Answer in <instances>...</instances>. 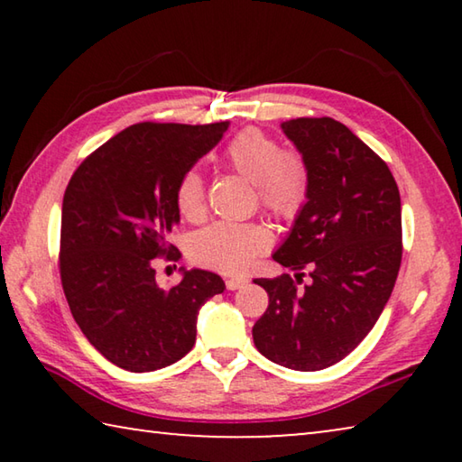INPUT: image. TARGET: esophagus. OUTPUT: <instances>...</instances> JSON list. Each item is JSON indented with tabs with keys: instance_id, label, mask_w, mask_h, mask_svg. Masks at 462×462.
<instances>
[{
	"instance_id": "esophagus-1",
	"label": "esophagus",
	"mask_w": 462,
	"mask_h": 462,
	"mask_svg": "<svg viewBox=\"0 0 462 462\" xmlns=\"http://www.w3.org/2000/svg\"><path fill=\"white\" fill-rule=\"evenodd\" d=\"M246 283H248V279H245V277H230V279H226V289H230V291H236V289L245 287Z\"/></svg>"
}]
</instances>
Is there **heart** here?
Segmentation results:
<instances>
[{"instance_id": "b5f03b06", "label": "heart", "mask_w": 462, "mask_h": 462, "mask_svg": "<svg viewBox=\"0 0 462 462\" xmlns=\"http://www.w3.org/2000/svg\"><path fill=\"white\" fill-rule=\"evenodd\" d=\"M224 162L256 187L261 206L279 220H295L310 195V173L300 154L281 148L256 128L238 132L224 148ZM177 208L187 220L206 214V185L199 171H187L177 185ZM271 232L261 222H216L191 238L189 256L201 267L238 273L267 253Z\"/></svg>"}]
</instances>
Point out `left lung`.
Returning <instances> with one entry per match:
<instances>
[{"label":"left lung","instance_id":"1","mask_svg":"<svg viewBox=\"0 0 462 462\" xmlns=\"http://www.w3.org/2000/svg\"><path fill=\"white\" fill-rule=\"evenodd\" d=\"M301 152L310 195L287 240L273 254L279 264L310 267L254 279L269 308L253 328L254 346L293 371H319L363 342L393 291L402 264V199L387 162L332 118L281 124Z\"/></svg>","mask_w":462,"mask_h":462}]
</instances>
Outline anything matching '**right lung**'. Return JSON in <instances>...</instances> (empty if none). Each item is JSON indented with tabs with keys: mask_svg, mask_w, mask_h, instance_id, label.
<instances>
[{
	"mask_svg": "<svg viewBox=\"0 0 462 462\" xmlns=\"http://www.w3.org/2000/svg\"><path fill=\"white\" fill-rule=\"evenodd\" d=\"M226 130L228 122L134 124L93 151L67 185L62 291L85 338L120 369L148 373L183 358L199 308L226 289L201 269L161 289L152 267L156 256H181L167 242L179 222L177 185Z\"/></svg>",
	"mask_w": 462,
	"mask_h": 462,
	"instance_id": "right-lung-1",
	"label": "right lung"
}]
</instances>
